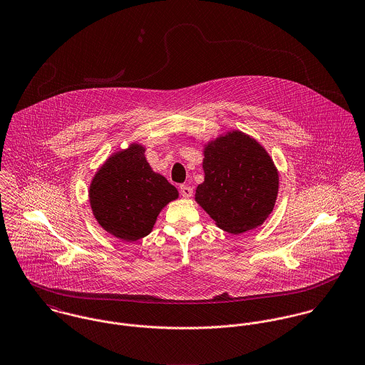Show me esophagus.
I'll use <instances>...</instances> for the list:
<instances>
[{
  "instance_id": "1",
  "label": "esophagus",
  "mask_w": 365,
  "mask_h": 365,
  "mask_svg": "<svg viewBox=\"0 0 365 365\" xmlns=\"http://www.w3.org/2000/svg\"><path fill=\"white\" fill-rule=\"evenodd\" d=\"M180 195L185 197V199H190L193 196V189L187 185H182L180 186Z\"/></svg>"
}]
</instances>
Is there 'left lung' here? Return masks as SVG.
<instances>
[{"label": "left lung", "mask_w": 365, "mask_h": 365, "mask_svg": "<svg viewBox=\"0 0 365 365\" xmlns=\"http://www.w3.org/2000/svg\"><path fill=\"white\" fill-rule=\"evenodd\" d=\"M204 182L196 202L217 227L238 235L264 222L279 193V172L267 151L240 130L204 145Z\"/></svg>", "instance_id": "1"}]
</instances>
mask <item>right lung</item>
<instances>
[{"mask_svg": "<svg viewBox=\"0 0 365 365\" xmlns=\"http://www.w3.org/2000/svg\"><path fill=\"white\" fill-rule=\"evenodd\" d=\"M145 147L130 144L115 153L95 173L89 202L99 225L127 241L147 237L163 207L176 200L178 189L145 160Z\"/></svg>", "mask_w": 365, "mask_h": 365, "instance_id": "right-lung-1", "label": "right lung"}]
</instances>
